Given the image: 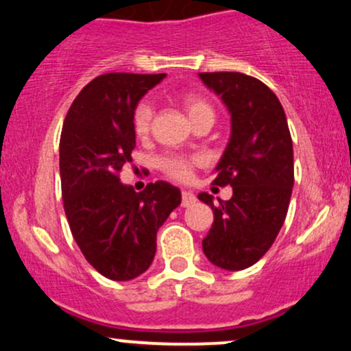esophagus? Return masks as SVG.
<instances>
[{
    "label": "esophagus",
    "mask_w": 351,
    "mask_h": 351,
    "mask_svg": "<svg viewBox=\"0 0 351 351\" xmlns=\"http://www.w3.org/2000/svg\"><path fill=\"white\" fill-rule=\"evenodd\" d=\"M195 195L191 191H182V202H180V205L182 207H192L193 204H195Z\"/></svg>",
    "instance_id": "esophagus-1"
}]
</instances>
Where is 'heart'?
I'll use <instances>...</instances> for the list:
<instances>
[{"label": "heart", "instance_id": "b5f03b06", "mask_svg": "<svg viewBox=\"0 0 351 351\" xmlns=\"http://www.w3.org/2000/svg\"><path fill=\"white\" fill-rule=\"evenodd\" d=\"M182 105L185 111H187L189 118L195 119L202 117V114H213L212 106L208 105L204 98L197 97V95H185L182 98ZM152 123V108L149 103H139L136 106L133 113V131L138 138H146L151 131ZM199 164V159L193 156H180V154H167L158 159V167L164 172L167 177L174 180H185L191 179L193 167Z\"/></svg>", "mask_w": 351, "mask_h": 351}]
</instances>
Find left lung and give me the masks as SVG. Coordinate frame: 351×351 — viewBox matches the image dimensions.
Wrapping results in <instances>:
<instances>
[{
	"instance_id": "obj_1",
	"label": "left lung",
	"mask_w": 351,
	"mask_h": 351,
	"mask_svg": "<svg viewBox=\"0 0 351 351\" xmlns=\"http://www.w3.org/2000/svg\"><path fill=\"white\" fill-rule=\"evenodd\" d=\"M232 113V138L217 166L213 184L232 185L230 200L213 205V225L202 241L210 263L226 271L253 266L271 248L289 208L294 152L286 113L273 90L240 72H202Z\"/></svg>"
}]
</instances>
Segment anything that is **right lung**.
Returning <instances> with one entry per match:
<instances>
[{
  "label": "right lung",
  "mask_w": 351,
  "mask_h": 351,
  "mask_svg": "<svg viewBox=\"0 0 351 351\" xmlns=\"http://www.w3.org/2000/svg\"><path fill=\"white\" fill-rule=\"evenodd\" d=\"M166 73L111 72L77 95L60 134V184L73 240L105 278L130 281L151 266L156 234L180 205V191L159 180L143 192L119 182L136 146L133 113Z\"/></svg>",
  "instance_id": "obj_1"
}]
</instances>
